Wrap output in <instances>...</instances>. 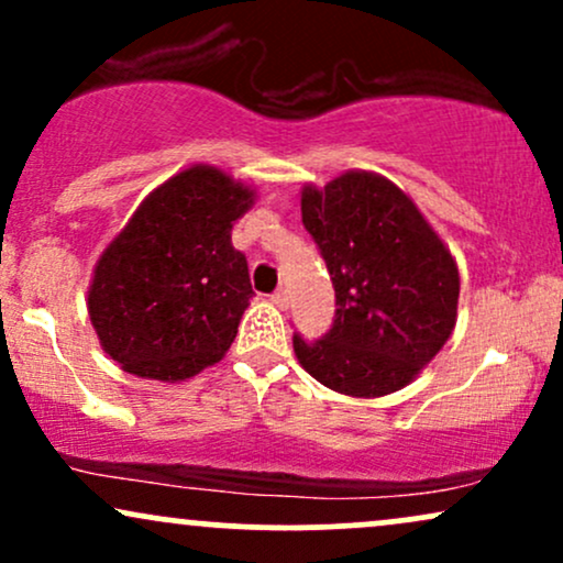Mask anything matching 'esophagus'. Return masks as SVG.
<instances>
[{
  "instance_id": "34e87169",
  "label": "esophagus",
  "mask_w": 563,
  "mask_h": 563,
  "mask_svg": "<svg viewBox=\"0 0 563 563\" xmlns=\"http://www.w3.org/2000/svg\"><path fill=\"white\" fill-rule=\"evenodd\" d=\"M273 303L277 309H288V290L286 288H277L273 294Z\"/></svg>"
}]
</instances>
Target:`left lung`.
I'll list each match as a JSON object with an SVG mask.
<instances>
[{"label": "left lung", "instance_id": "left-lung-1", "mask_svg": "<svg viewBox=\"0 0 563 563\" xmlns=\"http://www.w3.org/2000/svg\"><path fill=\"white\" fill-rule=\"evenodd\" d=\"M301 222L335 288V320L309 344L303 371L346 397L399 391L448 344L461 277L450 249L407 192L376 172L303 185Z\"/></svg>", "mask_w": 563, "mask_h": 563}]
</instances>
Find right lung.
I'll return each mask as SVG.
<instances>
[{
  "label": "right lung",
  "instance_id": "obj_1",
  "mask_svg": "<svg viewBox=\"0 0 563 563\" xmlns=\"http://www.w3.org/2000/svg\"><path fill=\"white\" fill-rule=\"evenodd\" d=\"M254 198L228 172L196 164L158 185L102 251L87 309L126 373L174 384L224 357L254 296L230 238Z\"/></svg>",
  "mask_w": 563,
  "mask_h": 563
}]
</instances>
